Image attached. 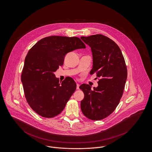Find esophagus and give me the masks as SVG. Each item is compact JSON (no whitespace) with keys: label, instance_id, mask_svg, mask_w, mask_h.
<instances>
[{"label":"esophagus","instance_id":"obj_1","mask_svg":"<svg viewBox=\"0 0 152 152\" xmlns=\"http://www.w3.org/2000/svg\"><path fill=\"white\" fill-rule=\"evenodd\" d=\"M80 89V84L77 83V89Z\"/></svg>","mask_w":152,"mask_h":152}]
</instances>
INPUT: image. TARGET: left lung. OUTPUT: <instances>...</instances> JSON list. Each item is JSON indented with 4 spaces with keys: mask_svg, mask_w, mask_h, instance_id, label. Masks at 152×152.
<instances>
[{
    "mask_svg": "<svg viewBox=\"0 0 152 152\" xmlns=\"http://www.w3.org/2000/svg\"><path fill=\"white\" fill-rule=\"evenodd\" d=\"M81 39L91 48L93 67L90 74L96 73L99 78L98 86L93 90L85 83L80 86L85 96L81 102V111L88 119L100 121L111 115L118 105L127 70L120 48L111 39L102 34Z\"/></svg>",
    "mask_w": 152,
    "mask_h": 152,
    "instance_id": "left-lung-1",
    "label": "left lung"
}]
</instances>
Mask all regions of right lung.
<instances>
[{"label":"right lung","instance_id":"add662e5","mask_svg":"<svg viewBox=\"0 0 152 152\" xmlns=\"http://www.w3.org/2000/svg\"><path fill=\"white\" fill-rule=\"evenodd\" d=\"M85 48L78 37L52 36L41 39L28 52L21 81L28 104L41 116L53 118L64 110L77 84L69 77L60 83L54 72L67 53Z\"/></svg>","mask_w":152,"mask_h":152}]
</instances>
